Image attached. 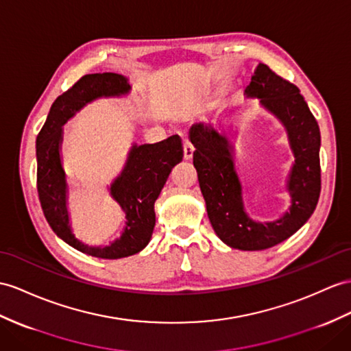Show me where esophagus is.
I'll return each mask as SVG.
<instances>
[{"mask_svg":"<svg viewBox=\"0 0 351 351\" xmlns=\"http://www.w3.org/2000/svg\"><path fill=\"white\" fill-rule=\"evenodd\" d=\"M193 146H192V143L191 141H184L183 143V158H184V160H191L192 159V156H193Z\"/></svg>","mask_w":351,"mask_h":351,"instance_id":"1","label":"esophagus"}]
</instances>
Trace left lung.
Returning <instances> with one entry per match:
<instances>
[{"mask_svg":"<svg viewBox=\"0 0 351 351\" xmlns=\"http://www.w3.org/2000/svg\"><path fill=\"white\" fill-rule=\"evenodd\" d=\"M245 98H258L263 110L283 125L295 162L286 178L289 208L272 221L253 220L244 207V187L234 164V147L221 128L193 123V167L198 173L207 215L216 235L232 249L265 250L292 237L311 217L320 195V130L304 97L259 64L254 68Z\"/></svg>","mask_w":351,"mask_h":351,"instance_id":"obj_1","label":"left lung"}]
</instances>
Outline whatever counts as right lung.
<instances>
[{
	"label": "right lung",
	"instance_id": "1",
	"mask_svg": "<svg viewBox=\"0 0 351 351\" xmlns=\"http://www.w3.org/2000/svg\"><path fill=\"white\" fill-rule=\"evenodd\" d=\"M131 92L130 80L122 74L97 73L83 75L74 86L58 97L37 136V189L43 213L53 232L84 254L99 259H121L141 252L155 228V201L167 178L183 159L178 135L155 144L134 143L123 169L108 193L125 213L122 235L108 245H88L73 232L68 211V183L62 167L61 147L64 125L75 113L99 98H121Z\"/></svg>",
	"mask_w": 351,
	"mask_h": 351
}]
</instances>
